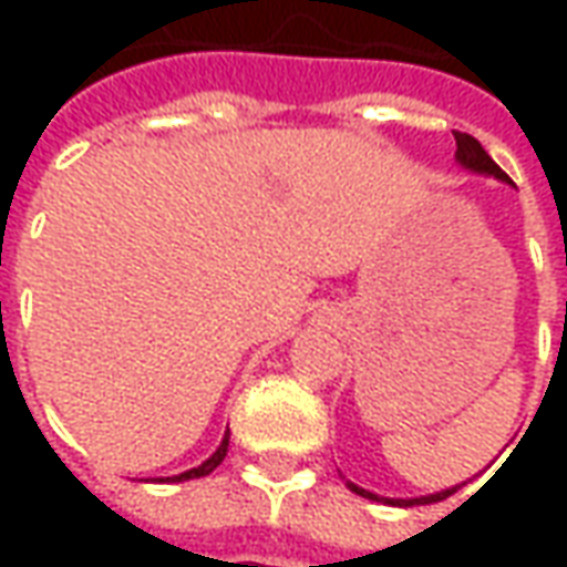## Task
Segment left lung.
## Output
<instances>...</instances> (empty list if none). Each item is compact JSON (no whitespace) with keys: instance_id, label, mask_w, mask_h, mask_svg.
Here are the masks:
<instances>
[{"instance_id":"8db88e82","label":"left lung","mask_w":567,"mask_h":567,"mask_svg":"<svg viewBox=\"0 0 567 567\" xmlns=\"http://www.w3.org/2000/svg\"><path fill=\"white\" fill-rule=\"evenodd\" d=\"M455 157L462 163L464 169H471V173H483V175H495L501 182H511L507 173L501 169L498 163L492 161L486 154V148L474 140V136H467V133H458L455 130ZM346 486L352 488L355 495L361 498H370V501H385V504H394V507H413V504H434V501H443L450 498L455 488H443V492H434V495H425V498H380V495H373V492H364V488H358L355 483H346Z\"/></svg>"}]
</instances>
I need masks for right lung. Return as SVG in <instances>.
<instances>
[{
    "mask_svg": "<svg viewBox=\"0 0 567 567\" xmlns=\"http://www.w3.org/2000/svg\"><path fill=\"white\" fill-rule=\"evenodd\" d=\"M227 443H230V431H227V434H224L221 446H218V450L212 452V455H209V458H206V462L197 464V467H190V471H185V474H178V476H166V480H161V483H182V480H197V476L212 474V471H215V467H218V464L224 462V455H227Z\"/></svg>",
    "mask_w": 567,
    "mask_h": 567,
    "instance_id": "1",
    "label": "right lung"
}]
</instances>
